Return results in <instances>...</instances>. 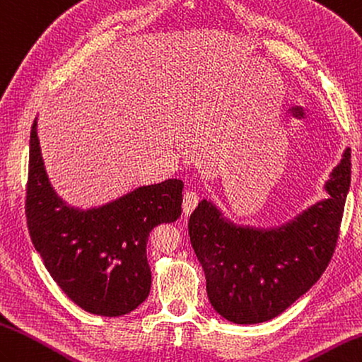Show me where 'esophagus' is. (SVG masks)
<instances>
[{"label":"esophagus","mask_w":362,"mask_h":362,"mask_svg":"<svg viewBox=\"0 0 362 362\" xmlns=\"http://www.w3.org/2000/svg\"><path fill=\"white\" fill-rule=\"evenodd\" d=\"M198 194L195 190H186L184 192V197H182V209H184V214H190L198 204Z\"/></svg>","instance_id":"obj_1"}]
</instances>
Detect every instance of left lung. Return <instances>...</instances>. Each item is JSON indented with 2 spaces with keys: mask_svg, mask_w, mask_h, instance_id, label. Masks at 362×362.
<instances>
[{
  "mask_svg": "<svg viewBox=\"0 0 362 362\" xmlns=\"http://www.w3.org/2000/svg\"><path fill=\"white\" fill-rule=\"evenodd\" d=\"M350 156L347 148L325 184L330 198L276 229L235 226L211 202L198 204L189 220L190 243L218 315L235 324H260L284 313L317 282L338 243Z\"/></svg>",
  "mask_w": 362,
  "mask_h": 362,
  "instance_id": "left-lung-1",
  "label": "left lung"
}]
</instances>
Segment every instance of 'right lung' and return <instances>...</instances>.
Instances as JSON below:
<instances>
[{
	"label": "right lung",
	"mask_w": 362,
	"mask_h": 362,
	"mask_svg": "<svg viewBox=\"0 0 362 362\" xmlns=\"http://www.w3.org/2000/svg\"><path fill=\"white\" fill-rule=\"evenodd\" d=\"M182 187L181 180H167L98 209L71 207L47 180L34 120L26 187L30 240L55 284L88 313L122 316L147 299L148 235L158 224L178 220Z\"/></svg>",
	"instance_id": "obj_1"
}]
</instances>
